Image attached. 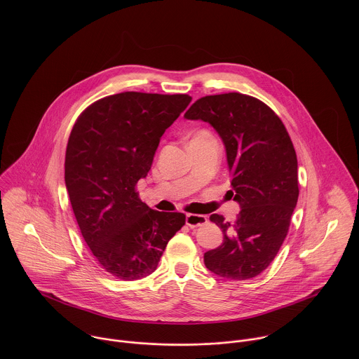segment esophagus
Listing matches in <instances>:
<instances>
[{
    "instance_id": "1",
    "label": "esophagus",
    "mask_w": 359,
    "mask_h": 359,
    "mask_svg": "<svg viewBox=\"0 0 359 359\" xmlns=\"http://www.w3.org/2000/svg\"><path fill=\"white\" fill-rule=\"evenodd\" d=\"M207 222V217L201 214H187V225L191 228H198L201 225H205Z\"/></svg>"
}]
</instances>
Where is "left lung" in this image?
<instances>
[{
  "label": "left lung",
  "instance_id": "left-lung-1",
  "mask_svg": "<svg viewBox=\"0 0 359 359\" xmlns=\"http://www.w3.org/2000/svg\"><path fill=\"white\" fill-rule=\"evenodd\" d=\"M184 117L203 120L221 137L232 177L228 192L241 205L233 222L210 215L224 242L205 253V266L225 279L255 278L278 255L299 199L297 156L289 133L269 106L239 93L203 97Z\"/></svg>",
  "mask_w": 359,
  "mask_h": 359
}]
</instances>
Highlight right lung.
Segmentation results:
<instances>
[{"label": "right lung", "instance_id": "right-lung-1", "mask_svg": "<svg viewBox=\"0 0 359 359\" xmlns=\"http://www.w3.org/2000/svg\"><path fill=\"white\" fill-rule=\"evenodd\" d=\"M191 101L187 94L120 93L90 104L73 126L65 157L69 199L93 256L117 279L151 275L185 225V214L149 208L135 188Z\"/></svg>", "mask_w": 359, "mask_h": 359}]
</instances>
